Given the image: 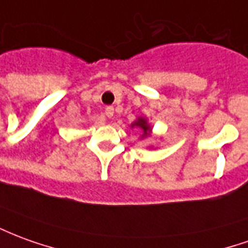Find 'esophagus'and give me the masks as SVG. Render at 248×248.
I'll return each mask as SVG.
<instances>
[{"mask_svg":"<svg viewBox=\"0 0 248 248\" xmlns=\"http://www.w3.org/2000/svg\"><path fill=\"white\" fill-rule=\"evenodd\" d=\"M105 114H106V117H108V118H111L112 115H114V107H112V106H107L106 110H105Z\"/></svg>","mask_w":248,"mask_h":248,"instance_id":"34e87169","label":"esophagus"}]
</instances>
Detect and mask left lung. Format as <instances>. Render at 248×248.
Listing matches in <instances>:
<instances>
[{
	"label": "left lung",
	"instance_id": "left-lung-1",
	"mask_svg": "<svg viewBox=\"0 0 248 248\" xmlns=\"http://www.w3.org/2000/svg\"><path fill=\"white\" fill-rule=\"evenodd\" d=\"M131 127H138V129L141 130L142 134H141V140H145V138H148V137L152 136V124H149L148 119L145 118V117H138V118L133 122V124H130Z\"/></svg>",
	"mask_w": 248,
	"mask_h": 248
}]
</instances>
